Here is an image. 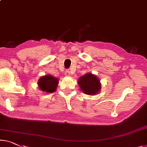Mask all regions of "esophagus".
<instances>
[{
    "label": "esophagus",
    "mask_w": 147,
    "mask_h": 147,
    "mask_svg": "<svg viewBox=\"0 0 147 147\" xmlns=\"http://www.w3.org/2000/svg\"><path fill=\"white\" fill-rule=\"evenodd\" d=\"M65 75L66 76H70V71H69V70H66L65 72Z\"/></svg>",
    "instance_id": "obj_1"
}]
</instances>
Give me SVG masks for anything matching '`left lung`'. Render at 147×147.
<instances>
[{"label": "left lung", "mask_w": 147, "mask_h": 147, "mask_svg": "<svg viewBox=\"0 0 147 147\" xmlns=\"http://www.w3.org/2000/svg\"><path fill=\"white\" fill-rule=\"evenodd\" d=\"M78 84L81 90L88 95L96 94L101 89L99 79L97 76L91 73H87L81 76L78 81Z\"/></svg>", "instance_id": "8db88e82"}]
</instances>
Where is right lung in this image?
I'll list each match as a JSON object with an SVG mask.
<instances>
[{
  "instance_id": "right-lung-1",
  "label": "right lung",
  "mask_w": 147,
  "mask_h": 147,
  "mask_svg": "<svg viewBox=\"0 0 147 147\" xmlns=\"http://www.w3.org/2000/svg\"><path fill=\"white\" fill-rule=\"evenodd\" d=\"M58 79L51 75L43 76L39 80L38 85L42 91L47 93L54 92L56 90L58 84Z\"/></svg>"
}]
</instances>
